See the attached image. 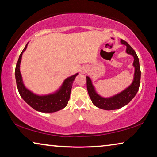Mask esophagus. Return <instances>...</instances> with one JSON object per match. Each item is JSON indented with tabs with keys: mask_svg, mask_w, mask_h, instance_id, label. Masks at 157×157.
Listing matches in <instances>:
<instances>
[{
	"mask_svg": "<svg viewBox=\"0 0 157 157\" xmlns=\"http://www.w3.org/2000/svg\"><path fill=\"white\" fill-rule=\"evenodd\" d=\"M87 72V69L86 68H83L82 70V73H86Z\"/></svg>",
	"mask_w": 157,
	"mask_h": 157,
	"instance_id": "obj_1",
	"label": "esophagus"
}]
</instances>
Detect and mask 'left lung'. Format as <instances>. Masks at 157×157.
Instances as JSON below:
<instances>
[{"label":"left lung","instance_id":"1","mask_svg":"<svg viewBox=\"0 0 157 157\" xmlns=\"http://www.w3.org/2000/svg\"><path fill=\"white\" fill-rule=\"evenodd\" d=\"M121 42L127 46L126 52L129 55H132L134 58V65L135 68L134 78L132 84L123 91L117 94L114 96L109 98H105L98 95L93 86L91 79L88 76L86 77V87L89 97L91 98L93 104L95 107L105 110H114L118 109L124 107L131 101L139 91L140 82V69L139 65V60L136 52L129 46L127 42L121 39Z\"/></svg>","mask_w":157,"mask_h":157}]
</instances>
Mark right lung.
<instances>
[{"label":"right lung","mask_w":157,"mask_h":157,"mask_svg":"<svg viewBox=\"0 0 157 157\" xmlns=\"http://www.w3.org/2000/svg\"><path fill=\"white\" fill-rule=\"evenodd\" d=\"M27 46L28 44H26L24 49L20 54L15 69L16 82H17V89L20 95L32 108L40 112L52 113L62 109L68 104V100L70 99L73 82L78 73L66 78L61 88L55 94L41 95V96L34 94L33 92L29 91L25 87L20 72L21 57H22L23 52L27 48Z\"/></svg>","instance_id":"add662e5"}]
</instances>
